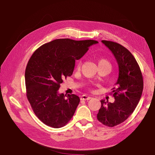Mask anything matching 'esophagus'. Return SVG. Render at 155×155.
I'll return each instance as SVG.
<instances>
[{
  "label": "esophagus",
  "mask_w": 155,
  "mask_h": 155,
  "mask_svg": "<svg viewBox=\"0 0 155 155\" xmlns=\"http://www.w3.org/2000/svg\"><path fill=\"white\" fill-rule=\"evenodd\" d=\"M91 98V97L87 96V95H86V94H83V95H82V96L81 97V100H82V101L90 100Z\"/></svg>",
  "instance_id": "1"
}]
</instances>
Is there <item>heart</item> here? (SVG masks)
Wrapping results in <instances>:
<instances>
[{
	"mask_svg": "<svg viewBox=\"0 0 155 155\" xmlns=\"http://www.w3.org/2000/svg\"><path fill=\"white\" fill-rule=\"evenodd\" d=\"M97 63H98V67H102V66L104 65H109L110 66V62H108L106 58H102V57H99L97 58ZM81 67V62H78V64L77 65V70H79Z\"/></svg>",
	"mask_w": 155,
	"mask_h": 155,
	"instance_id": "obj_1",
	"label": "heart"
}]
</instances>
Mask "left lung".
I'll use <instances>...</instances> for the list:
<instances>
[{"mask_svg": "<svg viewBox=\"0 0 155 155\" xmlns=\"http://www.w3.org/2000/svg\"><path fill=\"white\" fill-rule=\"evenodd\" d=\"M102 42L113 52L119 72L112 88L115 101L113 103L101 101L97 119L105 126L113 127L126 120L135 109L142 95L143 78L139 65L128 49L113 41Z\"/></svg>", "mask_w": 155, "mask_h": 155, "instance_id": "8db88e82", "label": "left lung"}]
</instances>
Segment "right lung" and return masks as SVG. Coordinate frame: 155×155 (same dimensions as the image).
I'll use <instances>...</instances> for the list:
<instances>
[{"instance_id":"1","label":"right lung","mask_w":155,"mask_h":155,"mask_svg":"<svg viewBox=\"0 0 155 155\" xmlns=\"http://www.w3.org/2000/svg\"><path fill=\"white\" fill-rule=\"evenodd\" d=\"M97 41L56 39L41 46L32 54L25 70L27 97L32 109L47 126H65L74 114L80 98L59 94L63 79L71 77L78 60Z\"/></svg>"}]
</instances>
